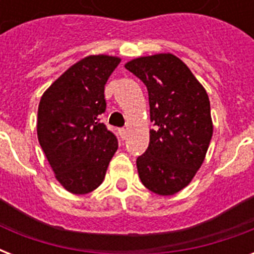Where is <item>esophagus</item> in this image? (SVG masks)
I'll return each mask as SVG.
<instances>
[{"mask_svg": "<svg viewBox=\"0 0 254 254\" xmlns=\"http://www.w3.org/2000/svg\"><path fill=\"white\" fill-rule=\"evenodd\" d=\"M119 135L121 137V139H125L127 137V129H125V127H121V129H119Z\"/></svg>", "mask_w": 254, "mask_h": 254, "instance_id": "esophagus-1", "label": "esophagus"}]
</instances>
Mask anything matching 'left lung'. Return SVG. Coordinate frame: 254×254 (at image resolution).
I'll use <instances>...</instances> for the list:
<instances>
[{"label": "left lung", "mask_w": 254, "mask_h": 254, "mask_svg": "<svg viewBox=\"0 0 254 254\" xmlns=\"http://www.w3.org/2000/svg\"><path fill=\"white\" fill-rule=\"evenodd\" d=\"M125 68L146 85L150 142L137 158L142 185L158 195H174L192 181L208 150L213 125L204 87L173 54L127 62Z\"/></svg>", "instance_id": "8db88e82"}]
</instances>
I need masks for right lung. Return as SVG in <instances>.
Segmentation results:
<instances>
[{
	"instance_id": "right-lung-1",
	"label": "right lung",
	"mask_w": 254,
	"mask_h": 254,
	"mask_svg": "<svg viewBox=\"0 0 254 254\" xmlns=\"http://www.w3.org/2000/svg\"><path fill=\"white\" fill-rule=\"evenodd\" d=\"M121 59L89 55L71 65L43 93L37 133L42 150L67 191L83 195L103 183L119 142L100 123L104 87Z\"/></svg>"
}]
</instances>
